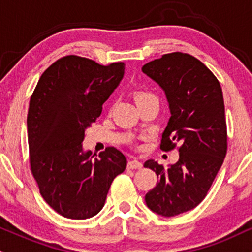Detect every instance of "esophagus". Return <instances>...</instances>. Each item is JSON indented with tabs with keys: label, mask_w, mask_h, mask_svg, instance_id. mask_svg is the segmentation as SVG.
<instances>
[{
	"label": "esophagus",
	"mask_w": 252,
	"mask_h": 252,
	"mask_svg": "<svg viewBox=\"0 0 252 252\" xmlns=\"http://www.w3.org/2000/svg\"><path fill=\"white\" fill-rule=\"evenodd\" d=\"M142 166H143V164H142L141 160H138L136 158L129 160V162H128V168L129 169H141Z\"/></svg>",
	"instance_id": "esophagus-1"
}]
</instances>
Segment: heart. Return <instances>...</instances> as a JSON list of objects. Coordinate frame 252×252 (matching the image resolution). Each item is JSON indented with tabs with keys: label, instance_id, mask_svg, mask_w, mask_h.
<instances>
[{
	"label": "heart",
	"instance_id": "1",
	"mask_svg": "<svg viewBox=\"0 0 252 252\" xmlns=\"http://www.w3.org/2000/svg\"><path fill=\"white\" fill-rule=\"evenodd\" d=\"M134 97L136 103L148 101V99H156V96L154 95L153 93L147 92V90H138V92H135Z\"/></svg>",
	"mask_w": 252,
	"mask_h": 252
}]
</instances>
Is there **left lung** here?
I'll return each mask as SVG.
<instances>
[{
  "instance_id": "1",
  "label": "left lung",
  "mask_w": 252,
  "mask_h": 252,
  "mask_svg": "<svg viewBox=\"0 0 252 252\" xmlns=\"http://www.w3.org/2000/svg\"><path fill=\"white\" fill-rule=\"evenodd\" d=\"M142 71L164 90L170 108L160 149L170 151L181 144L175 164L164 168L154 159L144 163L158 178L145 195V203L160 216H177L205 198L226 155L222 88L201 61L180 51L151 61Z\"/></svg>"
}]
</instances>
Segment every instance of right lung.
Wrapping results in <instances>:
<instances>
[{
  "mask_svg": "<svg viewBox=\"0 0 252 252\" xmlns=\"http://www.w3.org/2000/svg\"><path fill=\"white\" fill-rule=\"evenodd\" d=\"M124 66L61 57L42 74L30 97V170L44 201L63 217L86 220L98 214L114 178L126 170V156L116 148H105L95 159L82 150L86 129L101 115Z\"/></svg>",
  "mask_w": 252,
  "mask_h": 252,
  "instance_id": "obj_1",
  "label": "right lung"
}]
</instances>
